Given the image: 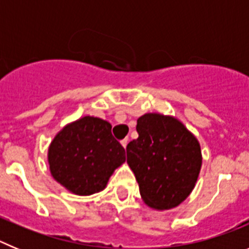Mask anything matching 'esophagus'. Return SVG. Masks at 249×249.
<instances>
[{"instance_id":"1","label":"esophagus","mask_w":249,"mask_h":249,"mask_svg":"<svg viewBox=\"0 0 249 249\" xmlns=\"http://www.w3.org/2000/svg\"><path fill=\"white\" fill-rule=\"evenodd\" d=\"M121 144H122V146L123 147H124V148H126V147H127V144H128V138H123V140L122 141H121Z\"/></svg>"}]
</instances>
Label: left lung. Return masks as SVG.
Listing matches in <instances>:
<instances>
[{"mask_svg":"<svg viewBox=\"0 0 249 249\" xmlns=\"http://www.w3.org/2000/svg\"><path fill=\"white\" fill-rule=\"evenodd\" d=\"M137 140L127 144V163L141 197L153 210H171L191 195L202 166L198 140L173 116L146 113L137 120Z\"/></svg>","mask_w":249,"mask_h":249,"instance_id":"left-lung-1","label":"left lung"}]
</instances>
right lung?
<instances>
[{"instance_id": "right-lung-1", "label": "right lung", "mask_w": 249, "mask_h": 249, "mask_svg": "<svg viewBox=\"0 0 249 249\" xmlns=\"http://www.w3.org/2000/svg\"><path fill=\"white\" fill-rule=\"evenodd\" d=\"M111 129V123L92 116L66 124L48 147L52 177L77 196L105 190L114 169L126 160Z\"/></svg>"}]
</instances>
